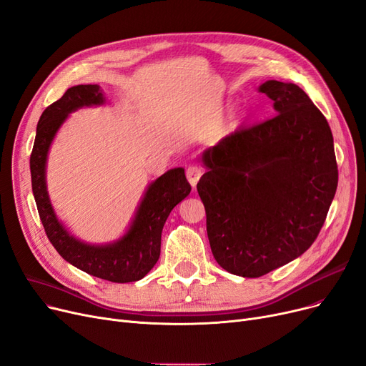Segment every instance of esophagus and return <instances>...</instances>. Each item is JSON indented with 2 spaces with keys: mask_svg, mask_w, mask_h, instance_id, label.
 <instances>
[{
  "mask_svg": "<svg viewBox=\"0 0 366 366\" xmlns=\"http://www.w3.org/2000/svg\"><path fill=\"white\" fill-rule=\"evenodd\" d=\"M202 173H203L202 169L197 167V166H189V167L187 169V172H185L187 179H188L189 184H192L193 188H194L196 184L199 182V179H200V177H202Z\"/></svg>",
  "mask_w": 366,
  "mask_h": 366,
  "instance_id": "34e87169",
  "label": "esophagus"
}]
</instances>
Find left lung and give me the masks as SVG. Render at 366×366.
I'll return each mask as SVG.
<instances>
[{"mask_svg": "<svg viewBox=\"0 0 366 366\" xmlns=\"http://www.w3.org/2000/svg\"><path fill=\"white\" fill-rule=\"evenodd\" d=\"M277 115L230 133L202 155L197 184L217 263L259 278L304 254L319 236L338 185L330 127L295 84L260 88Z\"/></svg>", "mask_w": 366, "mask_h": 366, "instance_id": "obj_1", "label": "left lung"}]
</instances>
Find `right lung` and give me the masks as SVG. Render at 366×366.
Returning a JSON list of instances; mask_svg holds the SVG:
<instances>
[{
    "label": "right lung",
    "mask_w": 366,
    "mask_h": 366,
    "mask_svg": "<svg viewBox=\"0 0 366 366\" xmlns=\"http://www.w3.org/2000/svg\"><path fill=\"white\" fill-rule=\"evenodd\" d=\"M103 102L99 85H77L44 109L29 158L31 185L44 232L62 259L92 277L112 282H132L144 278L160 257L164 222L174 206L192 192V185L182 167L162 174L148 187L133 224L115 244L88 245L70 236L58 221L47 196L44 178L47 151L70 112Z\"/></svg>",
    "instance_id": "1"
}]
</instances>
